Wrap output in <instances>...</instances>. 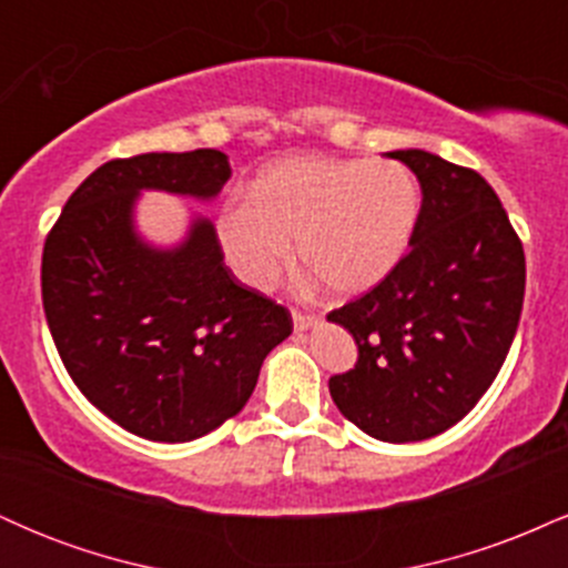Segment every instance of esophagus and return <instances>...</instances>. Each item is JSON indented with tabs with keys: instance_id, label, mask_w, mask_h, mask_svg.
Masks as SVG:
<instances>
[{
	"instance_id": "34e87169",
	"label": "esophagus",
	"mask_w": 568,
	"mask_h": 568,
	"mask_svg": "<svg viewBox=\"0 0 568 568\" xmlns=\"http://www.w3.org/2000/svg\"><path fill=\"white\" fill-rule=\"evenodd\" d=\"M312 325H317V315H310V312L293 310V328L302 334V331H310Z\"/></svg>"
}]
</instances>
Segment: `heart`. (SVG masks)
<instances>
[{"mask_svg": "<svg viewBox=\"0 0 568 568\" xmlns=\"http://www.w3.org/2000/svg\"><path fill=\"white\" fill-rule=\"evenodd\" d=\"M422 194L403 162L288 158L253 179L247 200L221 207L216 237L247 288L266 291L296 256L336 296L382 283L408 251Z\"/></svg>", "mask_w": 568, "mask_h": 568, "instance_id": "b5f03b06", "label": "heart"}]
</instances>
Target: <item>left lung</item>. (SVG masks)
I'll use <instances>...</instances> for the list:
<instances>
[{
    "mask_svg": "<svg viewBox=\"0 0 568 568\" xmlns=\"http://www.w3.org/2000/svg\"><path fill=\"white\" fill-rule=\"evenodd\" d=\"M389 158L419 179V221L395 270L328 315L357 344L355 368L328 389L371 438L414 443L465 419L497 379L518 331L526 258L484 175L422 149Z\"/></svg>",
    "mask_w": 568,
    "mask_h": 568,
    "instance_id": "8db88e82",
    "label": "left lung"
}]
</instances>
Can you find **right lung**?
<instances>
[{
    "instance_id": "obj_1",
    "label": "right lung",
    "mask_w": 568,
    "mask_h": 568,
    "mask_svg": "<svg viewBox=\"0 0 568 568\" xmlns=\"http://www.w3.org/2000/svg\"><path fill=\"white\" fill-rule=\"evenodd\" d=\"M230 175L219 149L112 160L77 186L44 243L58 355L80 393L139 438L186 443L224 425L293 331L285 306L234 280L207 219L175 247L135 232L143 189L213 200Z\"/></svg>"
}]
</instances>
